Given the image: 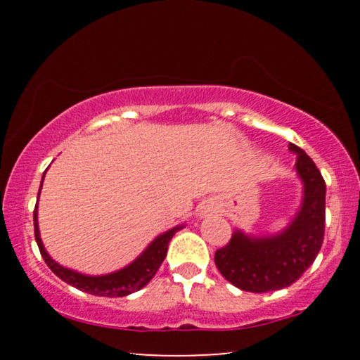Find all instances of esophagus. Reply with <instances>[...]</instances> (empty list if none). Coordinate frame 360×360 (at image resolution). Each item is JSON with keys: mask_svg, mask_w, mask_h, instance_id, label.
<instances>
[{"mask_svg": "<svg viewBox=\"0 0 360 360\" xmlns=\"http://www.w3.org/2000/svg\"><path fill=\"white\" fill-rule=\"evenodd\" d=\"M208 210H210V208H208Z\"/></svg>", "mask_w": 360, "mask_h": 360, "instance_id": "34e87169", "label": "esophagus"}]
</instances>
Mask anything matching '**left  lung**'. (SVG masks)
Returning <instances> with one entry per match:
<instances>
[{
  "instance_id": "8db88e82",
  "label": "left lung",
  "mask_w": 360,
  "mask_h": 360,
  "mask_svg": "<svg viewBox=\"0 0 360 360\" xmlns=\"http://www.w3.org/2000/svg\"><path fill=\"white\" fill-rule=\"evenodd\" d=\"M288 149L297 154V172L304 185L297 218L282 234L270 238L255 239L236 231L214 254L221 275L244 292L265 293L290 287L314 262L323 245L326 184L307 152L292 142Z\"/></svg>"
}]
</instances>
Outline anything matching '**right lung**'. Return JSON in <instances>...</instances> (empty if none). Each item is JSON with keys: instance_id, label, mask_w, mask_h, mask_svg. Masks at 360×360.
I'll use <instances>...</instances> for the list:
<instances>
[{"instance_id": "right-lung-1", "label": "right lung", "mask_w": 360, "mask_h": 360, "mask_svg": "<svg viewBox=\"0 0 360 360\" xmlns=\"http://www.w3.org/2000/svg\"><path fill=\"white\" fill-rule=\"evenodd\" d=\"M44 174H46V172H44ZM41 186H42V181H41ZM179 229H181V226L167 231L165 234H162L155 240H152L149 248H147L144 252L134 260V262L127 265V267L108 275H100V277H88V275H82L75 272V270L62 267V265H58L56 260L51 259V255H49L46 252V249H44L41 236H39L37 205H36V210H34V234H36V243L39 245V250H41L44 262H46L49 265V269H51L52 272L56 274L58 278H62L65 283L82 290V292L96 295V297H110V298L126 297V295H131L137 292V290H141L142 287H146V285L152 280V277L157 274L160 264L164 262L170 239L174 238V234Z\"/></svg>"}]
</instances>
